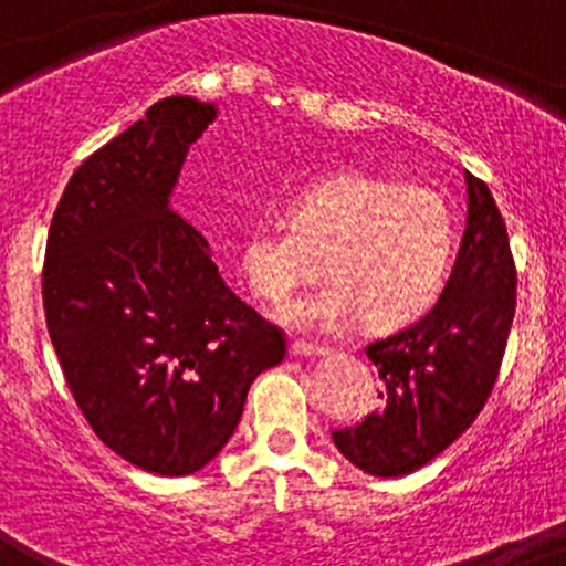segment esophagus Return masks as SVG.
Instances as JSON below:
<instances>
[{
	"instance_id": "obj_1",
	"label": "esophagus",
	"mask_w": 566,
	"mask_h": 566,
	"mask_svg": "<svg viewBox=\"0 0 566 566\" xmlns=\"http://www.w3.org/2000/svg\"><path fill=\"white\" fill-rule=\"evenodd\" d=\"M327 353H329L327 346L307 344V340H293V344H290V355H295V358H315V355H327Z\"/></svg>"
}]
</instances>
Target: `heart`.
Instances as JSON below:
<instances>
[{"mask_svg":"<svg viewBox=\"0 0 566 566\" xmlns=\"http://www.w3.org/2000/svg\"><path fill=\"white\" fill-rule=\"evenodd\" d=\"M454 213L429 186L335 175L295 191L287 222L262 220L242 242V273L264 302L287 304L307 284H333L287 310L290 324L400 327L429 313L451 273Z\"/></svg>","mask_w":566,"mask_h":566,"instance_id":"1","label":"heart"}]
</instances>
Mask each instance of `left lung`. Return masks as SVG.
<instances>
[{
    "mask_svg": "<svg viewBox=\"0 0 566 566\" xmlns=\"http://www.w3.org/2000/svg\"><path fill=\"white\" fill-rule=\"evenodd\" d=\"M468 217L454 271L431 313L366 346L384 380V409L333 431L346 460L371 476H406L446 451L485 406L516 313L505 220L465 171Z\"/></svg>",
    "mask_w": 566,
    "mask_h": 566,
    "instance_id": "left-lung-1",
    "label": "left lung"
}]
</instances>
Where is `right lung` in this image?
<instances>
[{
	"label": "right lung",
	"mask_w": 566,
	"mask_h": 566,
	"mask_svg": "<svg viewBox=\"0 0 566 566\" xmlns=\"http://www.w3.org/2000/svg\"><path fill=\"white\" fill-rule=\"evenodd\" d=\"M217 106L163 98L81 163L50 222L44 315L75 403L132 465L186 476L220 454L284 335L222 282L171 208Z\"/></svg>",
	"instance_id": "right-lung-1"
}]
</instances>
